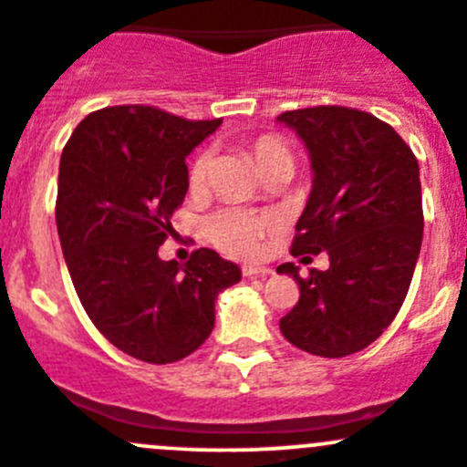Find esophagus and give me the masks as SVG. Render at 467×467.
<instances>
[{"instance_id":"34e87169","label":"esophagus","mask_w":467,"mask_h":467,"mask_svg":"<svg viewBox=\"0 0 467 467\" xmlns=\"http://www.w3.org/2000/svg\"><path fill=\"white\" fill-rule=\"evenodd\" d=\"M242 274L246 278H265V275L274 274V269H269V266H244Z\"/></svg>"}]
</instances>
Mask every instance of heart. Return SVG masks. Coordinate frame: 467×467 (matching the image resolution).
I'll list each match as a JSON object with an SVG mask.
<instances>
[{
	"mask_svg": "<svg viewBox=\"0 0 467 467\" xmlns=\"http://www.w3.org/2000/svg\"><path fill=\"white\" fill-rule=\"evenodd\" d=\"M251 155L255 160L257 169L265 175L271 171L287 169L294 173V152L275 134H262L251 143ZM212 166H214V157L210 150H201L196 160L192 161L189 169V187L193 193L205 192L212 178ZM274 228L271 216L262 214V212L239 210V207H223V210L214 212L210 219L205 221L207 239L219 248L221 253L233 257H251L255 255L260 248V239L265 237L269 230Z\"/></svg>",
	"mask_w": 467,
	"mask_h": 467,
	"instance_id": "heart-1",
	"label": "heart"
}]
</instances>
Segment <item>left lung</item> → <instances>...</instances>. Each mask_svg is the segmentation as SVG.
Segmentation results:
<instances>
[{"instance_id": "8db88e82", "label": "left lung", "mask_w": 467, "mask_h": 467, "mask_svg": "<svg viewBox=\"0 0 467 467\" xmlns=\"http://www.w3.org/2000/svg\"><path fill=\"white\" fill-rule=\"evenodd\" d=\"M278 120L296 130L315 171L292 255L326 251L330 262L307 278L292 262L278 266L301 292L280 330L307 354L342 358L369 347L409 294L424 228L420 166L390 125L360 109L321 104Z\"/></svg>"}]
</instances>
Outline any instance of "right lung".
Here are the masks:
<instances>
[{"label": "right lung", "instance_id": "add662e5", "mask_svg": "<svg viewBox=\"0 0 467 467\" xmlns=\"http://www.w3.org/2000/svg\"><path fill=\"white\" fill-rule=\"evenodd\" d=\"M221 125L120 104L88 113L61 152L57 230L72 285L95 328L152 365L193 354L214 328L237 265L212 248L160 260L189 189L187 155Z\"/></svg>", "mask_w": 467, "mask_h": 467}]
</instances>
